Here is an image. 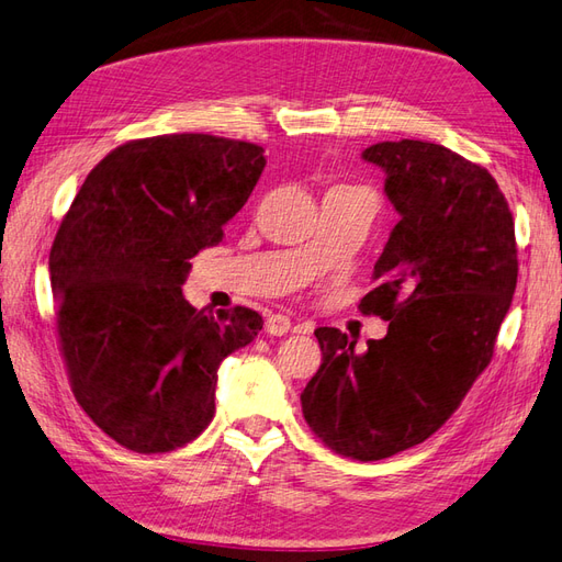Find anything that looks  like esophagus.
Here are the masks:
<instances>
[{"label":"esophagus","mask_w":562,"mask_h":562,"mask_svg":"<svg viewBox=\"0 0 562 562\" xmlns=\"http://www.w3.org/2000/svg\"><path fill=\"white\" fill-rule=\"evenodd\" d=\"M266 330L270 335H286L292 330V321L282 316V313H272V316H268L266 321Z\"/></svg>","instance_id":"esophagus-1"}]
</instances>
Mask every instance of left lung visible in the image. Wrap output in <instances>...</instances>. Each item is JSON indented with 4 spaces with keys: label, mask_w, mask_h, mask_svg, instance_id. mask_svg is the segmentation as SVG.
<instances>
[{
    "label": "left lung",
    "mask_w": 562,
    "mask_h": 562,
    "mask_svg": "<svg viewBox=\"0 0 562 562\" xmlns=\"http://www.w3.org/2000/svg\"><path fill=\"white\" fill-rule=\"evenodd\" d=\"M385 172L400 215L361 311L387 321L357 351L318 328V373L302 412L325 446L351 460H385L446 424L488 367L517 286L515 222L488 169L438 143L385 140L361 153Z\"/></svg>",
    "instance_id": "8db88e82"
}]
</instances>
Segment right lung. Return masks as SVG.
<instances>
[{"label":"right lung","mask_w":562,"mask_h":562,"mask_svg":"<svg viewBox=\"0 0 562 562\" xmlns=\"http://www.w3.org/2000/svg\"><path fill=\"white\" fill-rule=\"evenodd\" d=\"M263 167V148L246 140H128L90 169L61 220L49 282L74 397L128 450L201 436L222 359L263 328L251 308L199 311L181 294L189 260L222 241Z\"/></svg>","instance_id":"right-lung-1"}]
</instances>
